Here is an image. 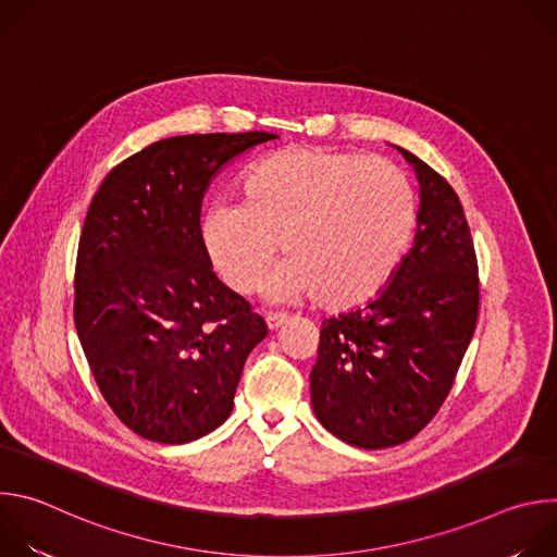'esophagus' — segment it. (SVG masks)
I'll use <instances>...</instances> for the list:
<instances>
[{"mask_svg": "<svg viewBox=\"0 0 557 557\" xmlns=\"http://www.w3.org/2000/svg\"><path fill=\"white\" fill-rule=\"evenodd\" d=\"M264 322H267V326H269L271 331H275V329H280V326H284V324L288 322V317H286V314H277V312H269V314L264 317Z\"/></svg>", "mask_w": 557, "mask_h": 557, "instance_id": "1", "label": "esophagus"}]
</instances>
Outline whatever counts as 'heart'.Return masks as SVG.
Masks as SVG:
<instances>
[{
	"label": "heart",
	"mask_w": 557,
	"mask_h": 557,
	"mask_svg": "<svg viewBox=\"0 0 557 557\" xmlns=\"http://www.w3.org/2000/svg\"><path fill=\"white\" fill-rule=\"evenodd\" d=\"M414 226V191L396 165L355 151L293 147L245 174L240 205L205 215L202 249L231 290L249 295L282 243L288 262L273 295L312 293L329 310H348L387 286Z\"/></svg>",
	"instance_id": "heart-1"
}]
</instances>
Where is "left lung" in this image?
<instances>
[{
	"mask_svg": "<svg viewBox=\"0 0 557 557\" xmlns=\"http://www.w3.org/2000/svg\"><path fill=\"white\" fill-rule=\"evenodd\" d=\"M421 185L412 251L366 308L322 324L310 401L337 438L383 449L417 436L441 410L479 324L481 280L454 187L399 147Z\"/></svg>",
	"mask_w": 557,
	"mask_h": 557,
	"instance_id": "obj_1",
	"label": "left lung"
}]
</instances>
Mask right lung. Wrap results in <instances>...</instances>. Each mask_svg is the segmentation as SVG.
<instances>
[{
	"instance_id": "1",
	"label": "right lung",
	"mask_w": 557,
	"mask_h": 557,
	"mask_svg": "<svg viewBox=\"0 0 557 557\" xmlns=\"http://www.w3.org/2000/svg\"><path fill=\"white\" fill-rule=\"evenodd\" d=\"M269 132L156 140L99 185L74 267V329L112 412L156 443H189L233 410L249 352L267 337L251 304L202 249L205 189Z\"/></svg>"
}]
</instances>
